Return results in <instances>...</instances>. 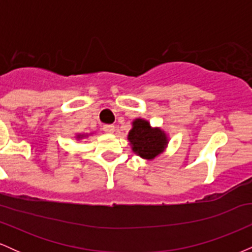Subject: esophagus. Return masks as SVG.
<instances>
[{
  "label": "esophagus",
  "instance_id": "34e87169",
  "mask_svg": "<svg viewBox=\"0 0 252 252\" xmlns=\"http://www.w3.org/2000/svg\"><path fill=\"white\" fill-rule=\"evenodd\" d=\"M103 130L105 132H108V134H112V132H115V126H112V124H105L103 126Z\"/></svg>",
  "mask_w": 252,
  "mask_h": 252
}]
</instances>
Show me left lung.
Instances as JSON below:
<instances>
[{
	"mask_svg": "<svg viewBox=\"0 0 252 252\" xmlns=\"http://www.w3.org/2000/svg\"><path fill=\"white\" fill-rule=\"evenodd\" d=\"M128 140L132 152L147 160H153L163 152L168 140L161 129L152 128L147 121L137 118L132 122V129L129 131Z\"/></svg>",
	"mask_w": 252,
	"mask_h": 252,
	"instance_id": "1",
	"label": "left lung"
}]
</instances>
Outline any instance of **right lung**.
Here are the masks:
<instances>
[{
  "label": "right lung",
  "mask_w": 252,
  "mask_h": 252,
  "mask_svg": "<svg viewBox=\"0 0 252 252\" xmlns=\"http://www.w3.org/2000/svg\"><path fill=\"white\" fill-rule=\"evenodd\" d=\"M80 137H83V135H78V138H80Z\"/></svg>",
  "instance_id": "add662e5"
}]
</instances>
